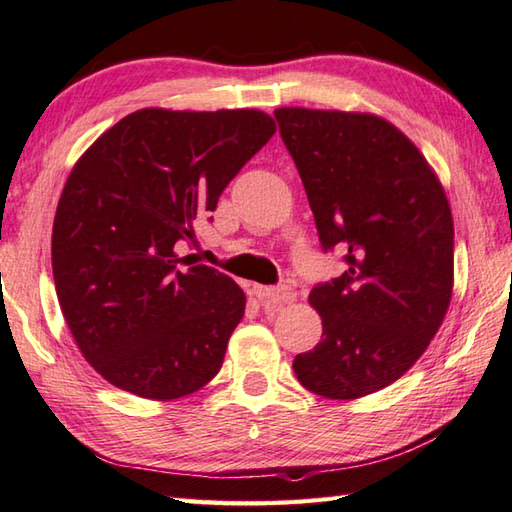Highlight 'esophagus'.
<instances>
[{"label":"esophagus","instance_id":"1","mask_svg":"<svg viewBox=\"0 0 512 512\" xmlns=\"http://www.w3.org/2000/svg\"><path fill=\"white\" fill-rule=\"evenodd\" d=\"M254 296L258 298L260 303L265 305H283V303H292L294 301V289H289L285 285L278 287H265V285H254L252 287Z\"/></svg>","mask_w":512,"mask_h":512}]
</instances>
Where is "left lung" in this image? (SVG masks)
I'll return each mask as SVG.
<instances>
[{"label": "left lung", "instance_id": "1", "mask_svg": "<svg viewBox=\"0 0 512 512\" xmlns=\"http://www.w3.org/2000/svg\"><path fill=\"white\" fill-rule=\"evenodd\" d=\"M301 173L318 238L347 269L316 285L323 336L294 359L325 399H359L401 379L448 312L455 229L437 173L408 136L372 113L274 111Z\"/></svg>", "mask_w": 512, "mask_h": 512}]
</instances>
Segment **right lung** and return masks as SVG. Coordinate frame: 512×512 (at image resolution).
Masks as SVG:
<instances>
[{
  "instance_id": "1",
  "label": "right lung",
  "mask_w": 512,
  "mask_h": 512,
  "mask_svg": "<svg viewBox=\"0 0 512 512\" xmlns=\"http://www.w3.org/2000/svg\"><path fill=\"white\" fill-rule=\"evenodd\" d=\"M276 133L256 109H140L69 173L53 223L64 321L95 372L171 401L218 374L247 298L229 276L178 258L223 189Z\"/></svg>"
}]
</instances>
